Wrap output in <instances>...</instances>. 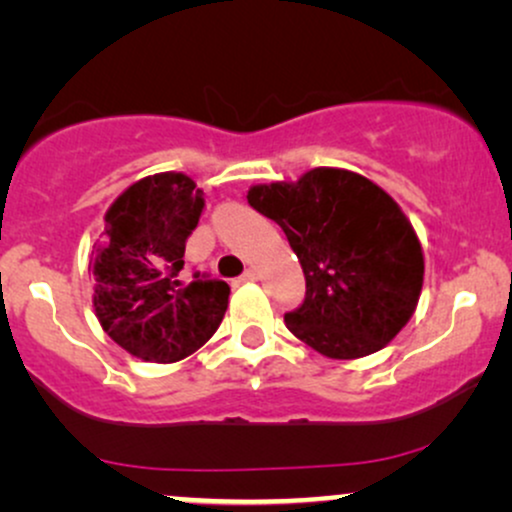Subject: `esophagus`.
<instances>
[{
	"label": "esophagus",
	"instance_id": "34e87169",
	"mask_svg": "<svg viewBox=\"0 0 512 512\" xmlns=\"http://www.w3.org/2000/svg\"><path fill=\"white\" fill-rule=\"evenodd\" d=\"M242 282H254V280H258V270L256 268H246L244 270V275L242 278H239Z\"/></svg>",
	"mask_w": 512,
	"mask_h": 512
}]
</instances>
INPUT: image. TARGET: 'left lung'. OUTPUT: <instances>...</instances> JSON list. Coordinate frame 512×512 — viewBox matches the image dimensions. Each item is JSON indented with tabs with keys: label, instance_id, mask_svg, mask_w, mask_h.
<instances>
[{
	"label": "left lung",
	"instance_id": "1",
	"mask_svg": "<svg viewBox=\"0 0 512 512\" xmlns=\"http://www.w3.org/2000/svg\"><path fill=\"white\" fill-rule=\"evenodd\" d=\"M246 198L278 222L302 263L304 302L285 314L299 340L330 359H357L405 328L422 292L424 254L381 186L316 167L299 182L251 186Z\"/></svg>",
	"mask_w": 512,
	"mask_h": 512
}]
</instances>
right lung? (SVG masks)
Segmentation results:
<instances>
[{
	"label": "right lung",
	"mask_w": 512,
	"mask_h": 512,
	"mask_svg": "<svg viewBox=\"0 0 512 512\" xmlns=\"http://www.w3.org/2000/svg\"><path fill=\"white\" fill-rule=\"evenodd\" d=\"M206 201L194 179L162 172L131 184L105 213L88 273L102 330L143 362L172 364L213 338L230 285L194 273L179 280L184 249Z\"/></svg>",
	"instance_id": "add662e5"
}]
</instances>
